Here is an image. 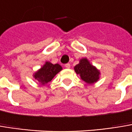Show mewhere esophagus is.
<instances>
[{"instance_id": "obj_1", "label": "esophagus", "mask_w": 132, "mask_h": 132, "mask_svg": "<svg viewBox=\"0 0 132 132\" xmlns=\"http://www.w3.org/2000/svg\"><path fill=\"white\" fill-rule=\"evenodd\" d=\"M64 66H65V68H71V64H70L69 63L65 64V65H64Z\"/></svg>"}]
</instances>
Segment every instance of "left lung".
<instances>
[{
	"instance_id": "obj_1",
	"label": "left lung",
	"mask_w": 132,
	"mask_h": 132,
	"mask_svg": "<svg viewBox=\"0 0 132 132\" xmlns=\"http://www.w3.org/2000/svg\"><path fill=\"white\" fill-rule=\"evenodd\" d=\"M74 70L81 79L87 83H93L99 79V71L86 59H81L80 63L74 67Z\"/></svg>"
}]
</instances>
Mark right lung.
I'll return each mask as SVG.
<instances>
[{
    "mask_svg": "<svg viewBox=\"0 0 132 132\" xmlns=\"http://www.w3.org/2000/svg\"><path fill=\"white\" fill-rule=\"evenodd\" d=\"M61 69L62 68L59 64H52L50 62H46L43 68L35 73L34 77L41 85H45L50 82Z\"/></svg>",
    "mask_w": 132,
    "mask_h": 132,
    "instance_id": "right-lung-1",
    "label": "right lung"
}]
</instances>
